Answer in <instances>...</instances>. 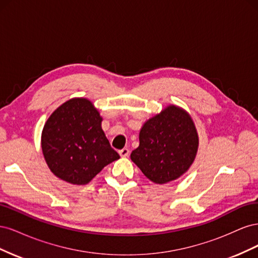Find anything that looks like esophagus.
<instances>
[{
    "mask_svg": "<svg viewBox=\"0 0 258 258\" xmlns=\"http://www.w3.org/2000/svg\"><path fill=\"white\" fill-rule=\"evenodd\" d=\"M130 154V151L128 150V148H122V150L119 151V155L121 156V157H128Z\"/></svg>",
    "mask_w": 258,
    "mask_h": 258,
    "instance_id": "obj_1",
    "label": "esophagus"
}]
</instances>
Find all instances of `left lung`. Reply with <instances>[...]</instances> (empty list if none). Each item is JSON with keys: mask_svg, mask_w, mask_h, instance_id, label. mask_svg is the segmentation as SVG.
Segmentation results:
<instances>
[{"mask_svg": "<svg viewBox=\"0 0 258 258\" xmlns=\"http://www.w3.org/2000/svg\"><path fill=\"white\" fill-rule=\"evenodd\" d=\"M139 140L131 160L156 184H166L183 175L194 162L199 144L190 115L175 105L167 106L145 121Z\"/></svg>", "mask_w": 258, "mask_h": 258, "instance_id": "8db88e82", "label": "left lung"}]
</instances>
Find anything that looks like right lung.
<instances>
[{
	"label": "right lung",
	"mask_w": 258,
	"mask_h": 258,
	"mask_svg": "<svg viewBox=\"0 0 258 258\" xmlns=\"http://www.w3.org/2000/svg\"><path fill=\"white\" fill-rule=\"evenodd\" d=\"M101 122L98 110L85 98L67 101L49 116L42 132V151L54 175L85 185L108 163L119 159Z\"/></svg>",
	"instance_id": "right-lung-1"
}]
</instances>
